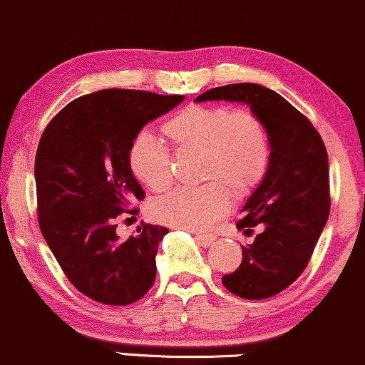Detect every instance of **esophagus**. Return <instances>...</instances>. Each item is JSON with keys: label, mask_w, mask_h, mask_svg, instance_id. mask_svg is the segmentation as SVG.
Returning a JSON list of instances; mask_svg holds the SVG:
<instances>
[{"label": "esophagus", "mask_w": 365, "mask_h": 365, "mask_svg": "<svg viewBox=\"0 0 365 365\" xmlns=\"http://www.w3.org/2000/svg\"><path fill=\"white\" fill-rule=\"evenodd\" d=\"M195 237H196V241H198V243L202 245L203 248H208L215 241V237L212 236V235H196Z\"/></svg>", "instance_id": "obj_1"}]
</instances>
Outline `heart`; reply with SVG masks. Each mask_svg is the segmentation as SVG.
<instances>
[{"label":"heart","instance_id":"heart-1","mask_svg":"<svg viewBox=\"0 0 365 365\" xmlns=\"http://www.w3.org/2000/svg\"><path fill=\"white\" fill-rule=\"evenodd\" d=\"M163 134L178 151H198L200 187H175L155 200L151 215L172 227L203 231L231 207L229 191L247 196L265 178L271 163V139L262 118L250 110L191 105L163 124ZM133 174L151 191L172 181V157L163 143L148 133L133 138L128 151Z\"/></svg>","mask_w":365,"mask_h":365}]
</instances>
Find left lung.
<instances>
[{
	"label": "left lung",
	"mask_w": 365,
	"mask_h": 365,
	"mask_svg": "<svg viewBox=\"0 0 365 365\" xmlns=\"http://www.w3.org/2000/svg\"><path fill=\"white\" fill-rule=\"evenodd\" d=\"M195 101L248 105L271 139L265 178L241 207L237 229L262 226L243 260L222 284L236 297L264 300L288 288L309 264L329 217V170L324 143L309 118L272 89L255 83L208 89Z\"/></svg>",
	"instance_id": "8db88e82"
}]
</instances>
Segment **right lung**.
Returning a JSON list of instances; mask_svg holds the SVG:
<instances>
[{"label": "right lung", "mask_w": 365, "mask_h": 365, "mask_svg": "<svg viewBox=\"0 0 365 365\" xmlns=\"http://www.w3.org/2000/svg\"><path fill=\"white\" fill-rule=\"evenodd\" d=\"M181 94L101 89L68 103L48 124L36 153L39 227L68 281L105 305L145 297L169 229L143 224L122 240L117 217L143 200L129 167L133 138L182 103Z\"/></svg>", "instance_id": "1"}]
</instances>
